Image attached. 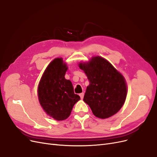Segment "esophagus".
<instances>
[{"label":"esophagus","instance_id":"34e87169","mask_svg":"<svg viewBox=\"0 0 157 157\" xmlns=\"http://www.w3.org/2000/svg\"><path fill=\"white\" fill-rule=\"evenodd\" d=\"M84 94L83 92H82V93H80V94H79V96H80V98L82 99V98H83V97H84Z\"/></svg>","mask_w":157,"mask_h":157}]
</instances>
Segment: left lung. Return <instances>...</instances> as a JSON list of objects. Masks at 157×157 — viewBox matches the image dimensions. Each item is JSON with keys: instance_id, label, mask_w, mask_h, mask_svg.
<instances>
[{"instance_id": "8db88e82", "label": "left lung", "mask_w": 157, "mask_h": 157, "mask_svg": "<svg viewBox=\"0 0 157 157\" xmlns=\"http://www.w3.org/2000/svg\"><path fill=\"white\" fill-rule=\"evenodd\" d=\"M79 67L90 82L84 94L94 115L107 118L116 114L124 105L127 95L124 78L106 59L94 57L88 63H80Z\"/></svg>"}]
</instances>
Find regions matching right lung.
<instances>
[{
    "label": "right lung",
    "mask_w": 157,
    "mask_h": 157,
    "mask_svg": "<svg viewBox=\"0 0 157 157\" xmlns=\"http://www.w3.org/2000/svg\"><path fill=\"white\" fill-rule=\"evenodd\" d=\"M67 67L61 58L54 59L42 75L38 88V96L42 107L57 121L69 117L80 96L74 92L73 84L65 78Z\"/></svg>",
    "instance_id": "obj_1"
}]
</instances>
